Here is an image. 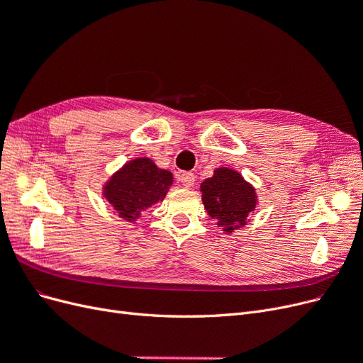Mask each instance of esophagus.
<instances>
[{"mask_svg": "<svg viewBox=\"0 0 363 363\" xmlns=\"http://www.w3.org/2000/svg\"><path fill=\"white\" fill-rule=\"evenodd\" d=\"M179 180L182 182L184 188H192L195 183V175L192 172H183L179 175Z\"/></svg>", "mask_w": 363, "mask_h": 363, "instance_id": "obj_1", "label": "esophagus"}]
</instances>
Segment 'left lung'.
<instances>
[{
    "label": "left lung",
    "instance_id": "1",
    "mask_svg": "<svg viewBox=\"0 0 363 363\" xmlns=\"http://www.w3.org/2000/svg\"><path fill=\"white\" fill-rule=\"evenodd\" d=\"M200 191L208 216L216 219L227 235L247 225L248 215L256 211V189L232 168H216L212 177L200 184Z\"/></svg>",
    "mask_w": 363,
    "mask_h": 363
}]
</instances>
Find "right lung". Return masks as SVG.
I'll use <instances>...</instances> for the list:
<instances>
[{
  "mask_svg": "<svg viewBox=\"0 0 363 363\" xmlns=\"http://www.w3.org/2000/svg\"><path fill=\"white\" fill-rule=\"evenodd\" d=\"M172 182V172L159 168L148 157H138L124 163L104 183L103 195L119 218L136 223L142 212L163 201Z\"/></svg>",
  "mask_w": 363,
  "mask_h": 363,
  "instance_id": "1",
  "label": "right lung"
}]
</instances>
